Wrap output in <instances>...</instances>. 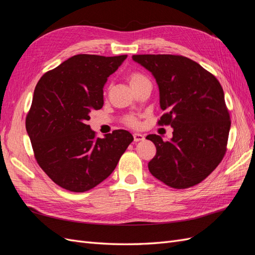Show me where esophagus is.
<instances>
[{"label": "esophagus", "mask_w": 255, "mask_h": 255, "mask_svg": "<svg viewBox=\"0 0 255 255\" xmlns=\"http://www.w3.org/2000/svg\"><path fill=\"white\" fill-rule=\"evenodd\" d=\"M134 141L135 142H138V141H141L144 139V136L142 134H139V133H135L134 135Z\"/></svg>", "instance_id": "1"}]
</instances>
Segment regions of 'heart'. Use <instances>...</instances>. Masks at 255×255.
Instances as JSON below:
<instances>
[{
	"label": "heart",
	"mask_w": 255,
	"mask_h": 255,
	"mask_svg": "<svg viewBox=\"0 0 255 255\" xmlns=\"http://www.w3.org/2000/svg\"><path fill=\"white\" fill-rule=\"evenodd\" d=\"M128 80L129 82L130 86H132V88L136 87L137 85L141 84L144 81H148V79H146L144 75H142L139 72H130L128 75ZM126 125L130 128H138L139 127V121H138L137 118L134 117V116H128V118H126Z\"/></svg>",
	"instance_id": "heart-1"
}]
</instances>
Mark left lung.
<instances>
[{
    "instance_id": "1",
    "label": "left lung",
    "mask_w": 255,
    "mask_h": 255,
    "mask_svg": "<svg viewBox=\"0 0 255 255\" xmlns=\"http://www.w3.org/2000/svg\"><path fill=\"white\" fill-rule=\"evenodd\" d=\"M133 60L149 70L159 89V126L173 128L171 140L145 138L156 146L148 164L153 176L176 189L189 188L210 175L225 156L231 128L220 83L196 61L181 55L144 54Z\"/></svg>"
}]
</instances>
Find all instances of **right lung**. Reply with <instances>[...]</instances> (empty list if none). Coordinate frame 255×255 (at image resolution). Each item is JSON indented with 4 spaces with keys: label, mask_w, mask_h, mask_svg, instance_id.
<instances>
[{
    "label": "right lung",
    "mask_w": 255,
    "mask_h": 255,
    "mask_svg": "<svg viewBox=\"0 0 255 255\" xmlns=\"http://www.w3.org/2000/svg\"><path fill=\"white\" fill-rule=\"evenodd\" d=\"M127 57L79 54L37 83L25 128L38 165L58 186L73 192L96 187L134 140L126 129L97 138L87 125L104 104L107 78Z\"/></svg>",
    "instance_id": "obj_1"
}]
</instances>
